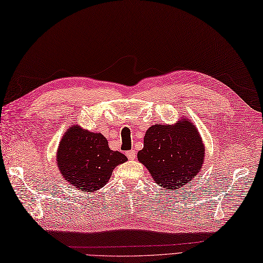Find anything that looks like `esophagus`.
<instances>
[{"instance_id": "34e87169", "label": "esophagus", "mask_w": 263, "mask_h": 263, "mask_svg": "<svg viewBox=\"0 0 263 263\" xmlns=\"http://www.w3.org/2000/svg\"><path fill=\"white\" fill-rule=\"evenodd\" d=\"M126 156L130 160H135L136 157H137V152H136V150L132 149V150H130V152L126 153Z\"/></svg>"}]
</instances>
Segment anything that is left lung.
<instances>
[{
  "instance_id": "8db88e82",
  "label": "left lung",
  "mask_w": 263,
  "mask_h": 263,
  "mask_svg": "<svg viewBox=\"0 0 263 263\" xmlns=\"http://www.w3.org/2000/svg\"><path fill=\"white\" fill-rule=\"evenodd\" d=\"M138 160L147 167L156 184L174 191L199 174L204 163V144L192 121L155 124L146 131Z\"/></svg>"
}]
</instances>
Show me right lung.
Returning <instances> with one entry per match:
<instances>
[{
    "label": "right lung",
    "mask_w": 263,
    "mask_h": 263,
    "mask_svg": "<svg viewBox=\"0 0 263 263\" xmlns=\"http://www.w3.org/2000/svg\"><path fill=\"white\" fill-rule=\"evenodd\" d=\"M126 160V156L109 149L102 133L76 124L66 130L57 150L61 175L70 185L85 192L105 186L115 167Z\"/></svg>",
    "instance_id": "add662e5"
}]
</instances>
